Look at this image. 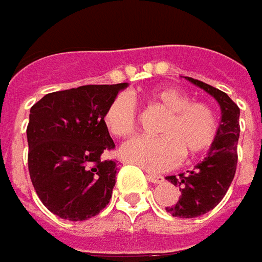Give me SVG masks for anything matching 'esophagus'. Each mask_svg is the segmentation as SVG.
<instances>
[{"label":"esophagus","instance_id":"esophagus-1","mask_svg":"<svg viewBox=\"0 0 262 262\" xmlns=\"http://www.w3.org/2000/svg\"><path fill=\"white\" fill-rule=\"evenodd\" d=\"M146 177H148V180H149V182H152V183H163V182H164V177L160 176V174H152V173H148V174H146Z\"/></svg>","mask_w":262,"mask_h":262}]
</instances>
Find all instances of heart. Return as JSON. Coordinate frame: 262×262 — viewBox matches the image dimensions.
Wrapping results in <instances>:
<instances>
[{"instance_id": "obj_1", "label": "heart", "mask_w": 262, "mask_h": 262, "mask_svg": "<svg viewBox=\"0 0 262 262\" xmlns=\"http://www.w3.org/2000/svg\"><path fill=\"white\" fill-rule=\"evenodd\" d=\"M148 99L167 111L160 138H136L120 148L127 163L149 171H163L180 163L183 152L190 157L205 152L215 142L219 119L210 104L190 101L186 92L174 86H160L148 94ZM102 123L116 138L133 135L138 123L135 102L120 94L104 111Z\"/></svg>"}]
</instances>
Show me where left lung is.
I'll list each match as a JSON object with an SVG mask.
<instances>
[{"instance_id":"1","label":"left lung","mask_w":262,"mask_h":262,"mask_svg":"<svg viewBox=\"0 0 262 262\" xmlns=\"http://www.w3.org/2000/svg\"><path fill=\"white\" fill-rule=\"evenodd\" d=\"M190 83L204 89L214 98L222 110L219 133L207 157L195 165L192 171L165 179L179 186L182 195L177 204L165 207L173 217L193 219L211 211L226 195L233 180L237 164V141H239V116L241 110L223 91L207 85L201 80L186 77Z\"/></svg>"}]
</instances>
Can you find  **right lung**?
<instances>
[{"label": "right lung", "mask_w": 262, "mask_h": 262, "mask_svg": "<svg viewBox=\"0 0 262 262\" xmlns=\"http://www.w3.org/2000/svg\"><path fill=\"white\" fill-rule=\"evenodd\" d=\"M127 83L86 85L47 94L29 114L28 165L42 204L70 222L95 217L108 205L117 164L102 117Z\"/></svg>", "instance_id": "1"}]
</instances>
